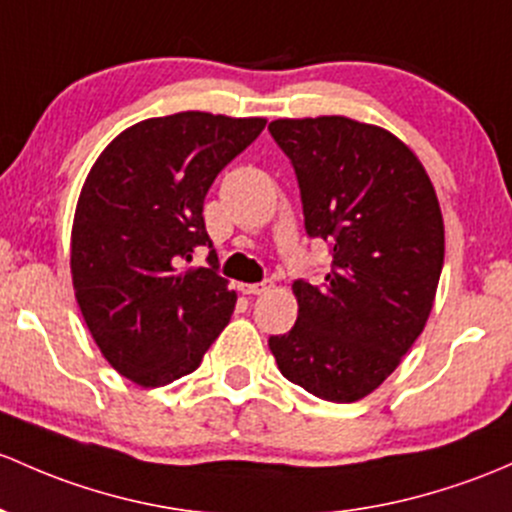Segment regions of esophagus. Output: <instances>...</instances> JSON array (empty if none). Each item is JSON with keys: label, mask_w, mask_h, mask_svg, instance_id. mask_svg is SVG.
Segmentation results:
<instances>
[{"label": "esophagus", "mask_w": 512, "mask_h": 512, "mask_svg": "<svg viewBox=\"0 0 512 512\" xmlns=\"http://www.w3.org/2000/svg\"><path fill=\"white\" fill-rule=\"evenodd\" d=\"M242 294H250V297H257V294L272 292V282H260V284H242Z\"/></svg>", "instance_id": "esophagus-1"}]
</instances>
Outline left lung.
I'll return each mask as SVG.
<instances>
[{"mask_svg": "<svg viewBox=\"0 0 512 512\" xmlns=\"http://www.w3.org/2000/svg\"><path fill=\"white\" fill-rule=\"evenodd\" d=\"M274 142L297 171L304 225L331 242L324 287L294 282L297 324L270 338L289 383L363 400L427 326L444 265V218L417 154L385 127L343 115L282 117Z\"/></svg>", "mask_w": 512, "mask_h": 512, "instance_id": "obj_1", "label": "left lung"}]
</instances>
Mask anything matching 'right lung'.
Segmentation results:
<instances>
[{
  "instance_id": "obj_1",
  "label": "right lung",
  "mask_w": 512,
  "mask_h": 512,
  "mask_svg": "<svg viewBox=\"0 0 512 512\" xmlns=\"http://www.w3.org/2000/svg\"><path fill=\"white\" fill-rule=\"evenodd\" d=\"M265 117L176 112L117 134L80 188L71 277L107 363L139 387L193 373L228 326L238 294L211 267L203 201L215 176L265 129Z\"/></svg>"
}]
</instances>
